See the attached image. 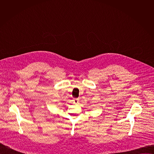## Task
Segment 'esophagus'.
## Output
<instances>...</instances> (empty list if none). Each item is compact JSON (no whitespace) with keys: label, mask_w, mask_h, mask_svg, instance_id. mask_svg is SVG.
Returning a JSON list of instances; mask_svg holds the SVG:
<instances>
[{"label":"esophagus","mask_w":154,"mask_h":154,"mask_svg":"<svg viewBox=\"0 0 154 154\" xmlns=\"http://www.w3.org/2000/svg\"><path fill=\"white\" fill-rule=\"evenodd\" d=\"M74 101L75 103H78L79 101V99H74Z\"/></svg>","instance_id":"1"}]
</instances>
